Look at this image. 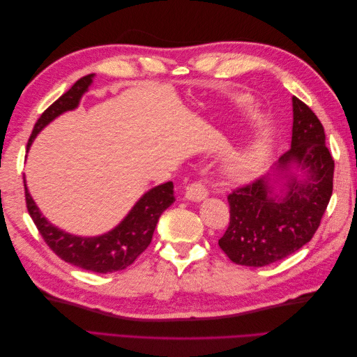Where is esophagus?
Instances as JSON below:
<instances>
[{
  "label": "esophagus",
  "mask_w": 357,
  "mask_h": 357,
  "mask_svg": "<svg viewBox=\"0 0 357 357\" xmlns=\"http://www.w3.org/2000/svg\"><path fill=\"white\" fill-rule=\"evenodd\" d=\"M207 195H208V190L204 186V183H201V181L190 183L185 192V198L189 201H195V202L205 199L207 198Z\"/></svg>",
  "instance_id": "34e87169"
}]
</instances>
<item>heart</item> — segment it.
Returning a JSON list of instances; mask_svg holds the SVG:
<instances>
[{"label": "heart", "instance_id": "1", "mask_svg": "<svg viewBox=\"0 0 357 357\" xmlns=\"http://www.w3.org/2000/svg\"><path fill=\"white\" fill-rule=\"evenodd\" d=\"M266 153V143L264 139H256L252 144L235 152L225 165L228 177L234 181H247L255 177L261 168Z\"/></svg>", "mask_w": 357, "mask_h": 357}]
</instances>
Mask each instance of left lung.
Wrapping results in <instances>:
<instances>
[{"label": "left lung", "mask_w": 357, "mask_h": 357, "mask_svg": "<svg viewBox=\"0 0 357 357\" xmlns=\"http://www.w3.org/2000/svg\"><path fill=\"white\" fill-rule=\"evenodd\" d=\"M291 105V143L275 174L228 195L231 219L219 245L236 265L265 266L299 250L316 234L332 197L333 159L325 129L296 96ZM282 179L278 190L275 183Z\"/></svg>", "instance_id": "1"}]
</instances>
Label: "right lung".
Wrapping results in <instances>:
<instances>
[{
	"mask_svg": "<svg viewBox=\"0 0 357 357\" xmlns=\"http://www.w3.org/2000/svg\"><path fill=\"white\" fill-rule=\"evenodd\" d=\"M92 79L93 74L84 75L71 86L70 91L59 96L47 110H45L32 129L26 152L37 134L53 119H56L62 113L77 109L80 98L89 89ZM24 186L28 213L31 219L34 220L43 240L52 248L53 253L74 266L98 274L122 271L126 266L134 264L135 259L152 243V236L160 214L176 201L174 185H172V181H167L164 185H159L146 192L114 229L98 236H77L56 228L41 214L37 204L29 195L25 177Z\"/></svg>",
	"mask_w": 357,
	"mask_h": 357,
	"instance_id": "add662e5",
	"label": "right lung"
}]
</instances>
